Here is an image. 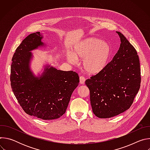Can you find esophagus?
Listing matches in <instances>:
<instances>
[{
  "label": "esophagus",
  "instance_id": "34e87169",
  "mask_svg": "<svg viewBox=\"0 0 150 150\" xmlns=\"http://www.w3.org/2000/svg\"><path fill=\"white\" fill-rule=\"evenodd\" d=\"M85 78L84 76H80L79 77V83L81 84H84L85 83Z\"/></svg>",
  "mask_w": 150,
  "mask_h": 150
}]
</instances>
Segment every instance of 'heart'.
Segmentation results:
<instances>
[{
  "label": "heart",
  "mask_w": 150,
  "mask_h": 150,
  "mask_svg": "<svg viewBox=\"0 0 150 150\" xmlns=\"http://www.w3.org/2000/svg\"><path fill=\"white\" fill-rule=\"evenodd\" d=\"M111 54V47L108 42L90 37L76 44L72 53L67 54L69 62L75 63L76 59L82 60L83 69L90 74L101 71L107 65Z\"/></svg>",
  "instance_id": "1"
}]
</instances>
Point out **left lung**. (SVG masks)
I'll return each instance as SVG.
<instances>
[{
    "label": "left lung",
    "instance_id": "left-lung-1",
    "mask_svg": "<svg viewBox=\"0 0 150 150\" xmlns=\"http://www.w3.org/2000/svg\"><path fill=\"white\" fill-rule=\"evenodd\" d=\"M116 33L121 41L119 50L101 71L85 81L93 112L99 118H110L129 109L141 85L137 52L121 33Z\"/></svg>",
    "mask_w": 150,
    "mask_h": 150
}]
</instances>
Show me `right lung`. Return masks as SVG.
Here are the masks:
<instances>
[{
	"label": "right lung",
	"instance_id": "right-lung-1",
	"mask_svg": "<svg viewBox=\"0 0 150 150\" xmlns=\"http://www.w3.org/2000/svg\"><path fill=\"white\" fill-rule=\"evenodd\" d=\"M40 32L28 35L17 47L12 59L10 81L12 91L24 111L43 119L59 118L65 113L71 95L79 82L74 71L46 68L35 77L29 68L31 50L43 45Z\"/></svg>",
	"mask_w": 150,
	"mask_h": 150
}]
</instances>
